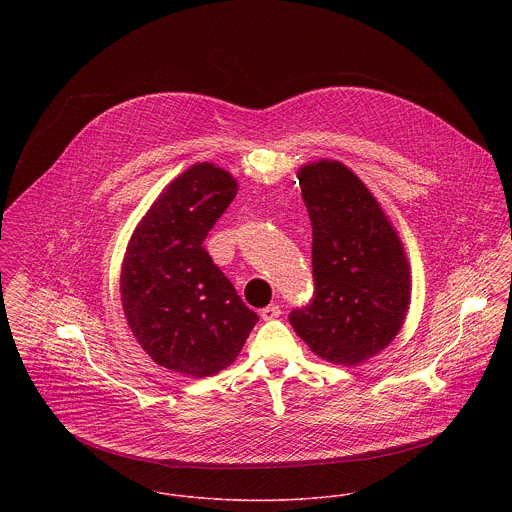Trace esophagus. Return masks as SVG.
<instances>
[{
  "instance_id": "34e87169",
  "label": "esophagus",
  "mask_w": 512,
  "mask_h": 512,
  "mask_svg": "<svg viewBox=\"0 0 512 512\" xmlns=\"http://www.w3.org/2000/svg\"><path fill=\"white\" fill-rule=\"evenodd\" d=\"M280 313H282V309H280V305H276V303H272V305H268V307H264V309L260 311V315H262L264 321H272V319L280 317Z\"/></svg>"
}]
</instances>
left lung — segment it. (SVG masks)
<instances>
[{
    "label": "left lung",
    "instance_id": "left-lung-1",
    "mask_svg": "<svg viewBox=\"0 0 512 512\" xmlns=\"http://www.w3.org/2000/svg\"><path fill=\"white\" fill-rule=\"evenodd\" d=\"M311 228L313 297L290 313L295 333L321 359L353 366L398 335L410 303L402 242L365 183L323 159L297 171Z\"/></svg>",
    "mask_w": 512,
    "mask_h": 512
}]
</instances>
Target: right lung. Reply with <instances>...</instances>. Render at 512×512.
Returning <instances> with one entry per match:
<instances>
[{
	"label": "right lung",
	"mask_w": 512,
	"mask_h": 512,
	"mask_svg": "<svg viewBox=\"0 0 512 512\" xmlns=\"http://www.w3.org/2000/svg\"><path fill=\"white\" fill-rule=\"evenodd\" d=\"M234 197L230 173L193 165L151 205L124 256L128 325L157 365L179 374L203 378L226 368L260 319L203 246Z\"/></svg>",
	"instance_id": "obj_1"
}]
</instances>
